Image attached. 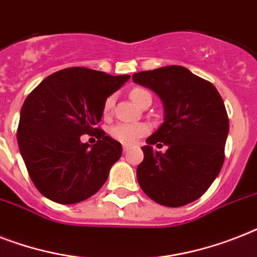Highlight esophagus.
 I'll return each mask as SVG.
<instances>
[{
    "label": "esophagus",
    "instance_id": "34e87169",
    "mask_svg": "<svg viewBox=\"0 0 257 257\" xmlns=\"http://www.w3.org/2000/svg\"><path fill=\"white\" fill-rule=\"evenodd\" d=\"M129 150H131V147H128V145H124V147H122V152H124V153H128Z\"/></svg>",
    "mask_w": 257,
    "mask_h": 257
}]
</instances>
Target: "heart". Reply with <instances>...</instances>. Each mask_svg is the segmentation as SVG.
Returning a JSON list of instances; mask_svg holds the SVG:
<instances>
[{
    "mask_svg": "<svg viewBox=\"0 0 257 257\" xmlns=\"http://www.w3.org/2000/svg\"><path fill=\"white\" fill-rule=\"evenodd\" d=\"M147 96L150 95L149 91L144 88H135L131 92V97L133 101L140 104ZM114 104L113 96H109L104 101L103 110L104 113L108 114L112 110ZM150 132V126L147 122H117V124L112 125L109 128V135L112 136V139H114L118 143L125 144V145H133L139 141L141 137L147 136Z\"/></svg>",
    "mask_w": 257,
    "mask_h": 257,
    "instance_id": "1",
    "label": "heart"
}]
</instances>
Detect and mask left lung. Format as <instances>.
<instances>
[{"label": "left lung", "mask_w": 257, "mask_h": 257, "mask_svg": "<svg viewBox=\"0 0 257 257\" xmlns=\"http://www.w3.org/2000/svg\"><path fill=\"white\" fill-rule=\"evenodd\" d=\"M135 83L160 96L164 122L147 139L137 181L154 202L179 207L201 198L224 162L228 116L218 89L182 66L132 75ZM166 145L165 154L153 145Z\"/></svg>", "instance_id": "left-lung-1"}]
</instances>
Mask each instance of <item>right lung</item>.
<instances>
[{
	"label": "right lung",
	"instance_id": "right-lung-1",
	"mask_svg": "<svg viewBox=\"0 0 257 257\" xmlns=\"http://www.w3.org/2000/svg\"><path fill=\"white\" fill-rule=\"evenodd\" d=\"M129 78L85 67L64 68L27 96L17 140L29 176L42 195L56 203H79L105 183L122 148L95 126L105 99ZM81 134H95L98 143L92 147L83 144Z\"/></svg>",
	"mask_w": 257,
	"mask_h": 257
}]
</instances>
